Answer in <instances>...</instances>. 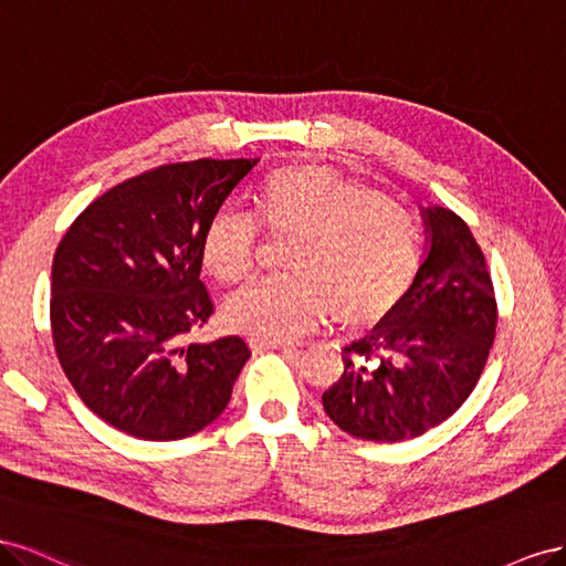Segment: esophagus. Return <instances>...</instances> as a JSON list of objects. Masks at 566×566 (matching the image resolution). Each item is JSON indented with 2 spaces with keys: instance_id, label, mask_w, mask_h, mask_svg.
Returning a JSON list of instances; mask_svg holds the SVG:
<instances>
[{
  "instance_id": "obj_1",
  "label": "esophagus",
  "mask_w": 566,
  "mask_h": 566,
  "mask_svg": "<svg viewBox=\"0 0 566 566\" xmlns=\"http://www.w3.org/2000/svg\"><path fill=\"white\" fill-rule=\"evenodd\" d=\"M249 346H251L253 353H263V350H292L298 344H292V342H270V338H251Z\"/></svg>"
}]
</instances>
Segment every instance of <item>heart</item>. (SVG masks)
<instances>
[{
  "mask_svg": "<svg viewBox=\"0 0 566 566\" xmlns=\"http://www.w3.org/2000/svg\"><path fill=\"white\" fill-rule=\"evenodd\" d=\"M251 220L220 211L201 234V265L220 284L253 270L255 230L289 239L286 277L253 282L224 305L228 327L253 338H294L332 311L338 327L373 325L406 296L419 263L415 218L379 191L327 168L289 166L251 193Z\"/></svg>",
  "mask_w": 566,
  "mask_h": 566,
  "instance_id": "b5f03b06",
  "label": "heart"
}]
</instances>
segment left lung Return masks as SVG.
Here are the masks:
<instances>
[{
    "label": "left lung",
    "instance_id": "8db88e82",
    "mask_svg": "<svg viewBox=\"0 0 566 566\" xmlns=\"http://www.w3.org/2000/svg\"><path fill=\"white\" fill-rule=\"evenodd\" d=\"M427 249L412 286L373 334L344 348V375L322 394L332 422L363 441L422 436L470 398L495 338L493 282L467 222L419 208Z\"/></svg>",
    "mask_w": 566,
    "mask_h": 566
}]
</instances>
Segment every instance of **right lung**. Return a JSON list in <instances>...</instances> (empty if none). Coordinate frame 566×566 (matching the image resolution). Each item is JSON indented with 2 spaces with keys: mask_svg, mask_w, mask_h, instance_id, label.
Returning <instances> with one entry per match:
<instances>
[{
  "mask_svg": "<svg viewBox=\"0 0 566 566\" xmlns=\"http://www.w3.org/2000/svg\"><path fill=\"white\" fill-rule=\"evenodd\" d=\"M258 160L160 166L108 189L71 224L52 265V336L85 406L144 441H177L222 415L251 350L239 336L182 344L213 303L201 234Z\"/></svg>",
  "mask_w": 566,
  "mask_h": 566,
  "instance_id": "right-lung-1",
  "label": "right lung"
}]
</instances>
